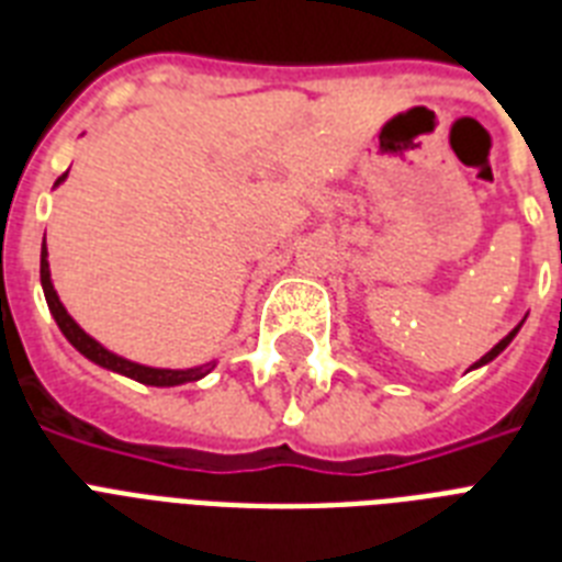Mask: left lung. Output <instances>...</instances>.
I'll return each mask as SVG.
<instances>
[{
  "label": "left lung",
  "instance_id": "left-lung-1",
  "mask_svg": "<svg viewBox=\"0 0 562 562\" xmlns=\"http://www.w3.org/2000/svg\"><path fill=\"white\" fill-rule=\"evenodd\" d=\"M519 326H522V324H519ZM519 326H516L514 333H507V335H505V338H502V341H498V344H496V347H493V350H490V352H487V356H484V359H479V361H475V364H472V368H481V364H487V361H493V359H496L498 352L505 350L507 344L514 341V335H516V333H519Z\"/></svg>",
  "mask_w": 562,
  "mask_h": 562
}]
</instances>
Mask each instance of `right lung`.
<instances>
[{"mask_svg":"<svg viewBox=\"0 0 562 562\" xmlns=\"http://www.w3.org/2000/svg\"><path fill=\"white\" fill-rule=\"evenodd\" d=\"M64 178H57V183H60ZM40 282H43V294H46L48 312L55 315L57 326H60V333L66 335V341L72 344L75 350L81 352V356H87L90 361L101 364V368L116 370V373L131 375V379H136V382L154 384V387H171V384L198 382V379H203V375L215 368V364H203V368H192V370H157V368H145V364H134V361H127V359H122V356H113L110 350H104L99 341H92L90 335L83 333L81 326L75 324L72 317L66 315L64 303L57 300V291H55V285H52V273H48L46 245H43V254H40Z\"/></svg>","mask_w":562,"mask_h":562,"instance_id":"obj_1","label":"right lung"}]
</instances>
